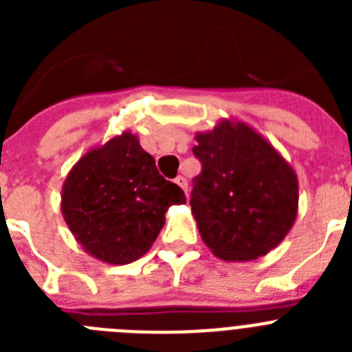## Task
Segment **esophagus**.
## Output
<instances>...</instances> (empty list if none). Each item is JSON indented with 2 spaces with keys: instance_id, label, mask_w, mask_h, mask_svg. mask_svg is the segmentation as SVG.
Masks as SVG:
<instances>
[{
  "instance_id": "34e87169",
  "label": "esophagus",
  "mask_w": 352,
  "mask_h": 352,
  "mask_svg": "<svg viewBox=\"0 0 352 352\" xmlns=\"http://www.w3.org/2000/svg\"><path fill=\"white\" fill-rule=\"evenodd\" d=\"M174 183H176V185H178L179 188H183V190H185V194H186V179L183 178V176H176Z\"/></svg>"
}]
</instances>
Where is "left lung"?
I'll list each match as a JSON object with an SVG mask.
<instances>
[{"instance_id":"obj_1","label":"left lung","mask_w":352,"mask_h":352,"mask_svg":"<svg viewBox=\"0 0 352 352\" xmlns=\"http://www.w3.org/2000/svg\"><path fill=\"white\" fill-rule=\"evenodd\" d=\"M203 170L194 179L192 214L214 256L257 259L287 236L298 214V176L278 151L243 121L222 120L195 133Z\"/></svg>"}]
</instances>
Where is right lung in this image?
Here are the masks:
<instances>
[{"label": "right lung", "mask_w": 352, "mask_h": 352, "mask_svg": "<svg viewBox=\"0 0 352 352\" xmlns=\"http://www.w3.org/2000/svg\"><path fill=\"white\" fill-rule=\"evenodd\" d=\"M186 197L158 174L155 158L132 132L95 146L72 167L61 213L77 243L107 264H129L151 248L173 204Z\"/></svg>", "instance_id": "right-lung-1"}]
</instances>
